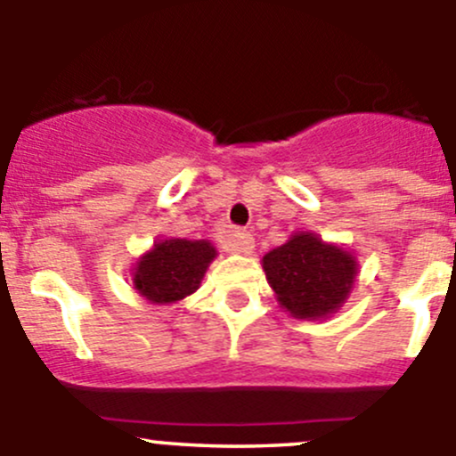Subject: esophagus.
<instances>
[{
    "instance_id": "esophagus-1",
    "label": "esophagus",
    "mask_w": 456,
    "mask_h": 456,
    "mask_svg": "<svg viewBox=\"0 0 456 456\" xmlns=\"http://www.w3.org/2000/svg\"><path fill=\"white\" fill-rule=\"evenodd\" d=\"M227 247L236 254H251L256 247L254 236L245 229H233V232L227 233Z\"/></svg>"
}]
</instances>
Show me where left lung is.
Masks as SVG:
<instances>
[{
	"mask_svg": "<svg viewBox=\"0 0 456 456\" xmlns=\"http://www.w3.org/2000/svg\"><path fill=\"white\" fill-rule=\"evenodd\" d=\"M263 269L281 307L294 318L314 321L330 316L346 303L359 263L343 247L300 232L265 254Z\"/></svg>",
	"mask_w": 456,
	"mask_h": 456,
	"instance_id": "obj_1",
	"label": "left lung"
}]
</instances>
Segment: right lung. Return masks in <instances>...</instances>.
Returning a JSON list of instances; mask_svg holds the SVG:
<instances>
[{
	"mask_svg": "<svg viewBox=\"0 0 456 456\" xmlns=\"http://www.w3.org/2000/svg\"><path fill=\"white\" fill-rule=\"evenodd\" d=\"M214 258L216 247L209 240H160L135 265L134 287L149 303H178L200 287Z\"/></svg>",
	"mask_w": 456,
	"mask_h": 456,
	"instance_id": "add662e5",
	"label": "right lung"
}]
</instances>
